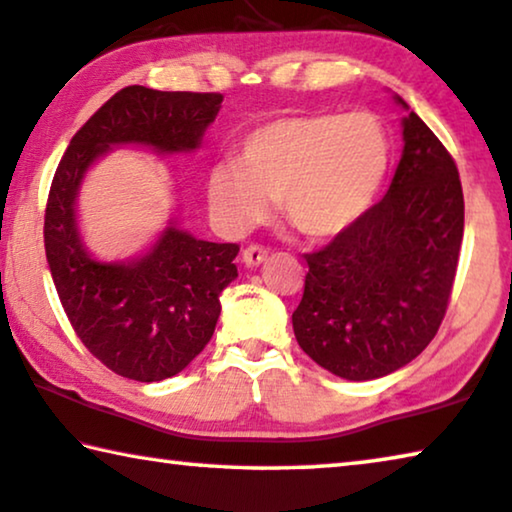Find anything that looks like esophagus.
<instances>
[{
	"instance_id": "1",
	"label": "esophagus",
	"mask_w": 512,
	"mask_h": 512,
	"mask_svg": "<svg viewBox=\"0 0 512 512\" xmlns=\"http://www.w3.org/2000/svg\"><path fill=\"white\" fill-rule=\"evenodd\" d=\"M267 261V249L265 247H258V245H251L245 251H242V263L247 267H258L261 263Z\"/></svg>"
}]
</instances>
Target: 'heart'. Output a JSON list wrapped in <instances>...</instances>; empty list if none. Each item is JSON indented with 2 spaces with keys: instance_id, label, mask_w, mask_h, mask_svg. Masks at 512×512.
<instances>
[{
  "instance_id": "heart-1",
  "label": "heart",
  "mask_w": 512,
  "mask_h": 512,
  "mask_svg": "<svg viewBox=\"0 0 512 512\" xmlns=\"http://www.w3.org/2000/svg\"><path fill=\"white\" fill-rule=\"evenodd\" d=\"M391 155L387 125L371 112L283 116L249 132L240 164L212 169L210 210L224 231L245 233L279 199L306 238H336L375 206Z\"/></svg>"
}]
</instances>
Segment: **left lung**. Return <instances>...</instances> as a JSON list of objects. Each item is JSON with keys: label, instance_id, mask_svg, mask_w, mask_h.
<instances>
[{"label": "left lung", "instance_id": "8db88e82", "mask_svg": "<svg viewBox=\"0 0 512 512\" xmlns=\"http://www.w3.org/2000/svg\"><path fill=\"white\" fill-rule=\"evenodd\" d=\"M387 194L359 222L306 254L293 313L300 348L343 380H377L410 364L442 325L458 270L465 199L453 157L410 105Z\"/></svg>", "mask_w": 512, "mask_h": 512}]
</instances>
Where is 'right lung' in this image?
Segmentation results:
<instances>
[{"label":"right lung","mask_w":512,"mask_h":512,"mask_svg":"<svg viewBox=\"0 0 512 512\" xmlns=\"http://www.w3.org/2000/svg\"><path fill=\"white\" fill-rule=\"evenodd\" d=\"M222 93L125 86L86 121L54 174L45 208V256L75 334L109 371L160 382L190 364L215 332L219 295L238 277L231 242L194 238L171 217L144 254L98 261L80 233L77 196L93 162L116 146L194 153Z\"/></svg>","instance_id":"right-lung-1"}]
</instances>
